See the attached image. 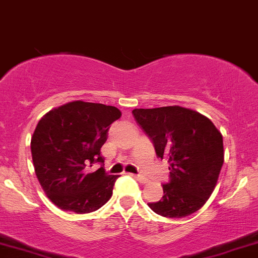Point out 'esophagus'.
I'll use <instances>...</instances> for the list:
<instances>
[{"label":"esophagus","mask_w":258,"mask_h":258,"mask_svg":"<svg viewBox=\"0 0 258 258\" xmlns=\"http://www.w3.org/2000/svg\"><path fill=\"white\" fill-rule=\"evenodd\" d=\"M135 178L138 179V181L140 182V183H148V179L145 178V177H143V176H140V174H138V176H135Z\"/></svg>","instance_id":"1"}]
</instances>
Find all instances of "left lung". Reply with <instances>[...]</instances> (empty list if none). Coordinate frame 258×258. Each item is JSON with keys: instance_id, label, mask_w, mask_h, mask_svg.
Returning a JSON list of instances; mask_svg holds the SVG:
<instances>
[{"instance_id": "left-lung-1", "label": "left lung", "mask_w": 258, "mask_h": 258, "mask_svg": "<svg viewBox=\"0 0 258 258\" xmlns=\"http://www.w3.org/2000/svg\"><path fill=\"white\" fill-rule=\"evenodd\" d=\"M150 137L156 155L170 163L163 196L148 206L166 218H184L201 209L217 185L224 162L223 135L206 115L170 106L133 110Z\"/></svg>"}]
</instances>
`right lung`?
I'll return each instance as SVG.
<instances>
[{"label": "right lung", "mask_w": 258, "mask_h": 258, "mask_svg": "<svg viewBox=\"0 0 258 258\" xmlns=\"http://www.w3.org/2000/svg\"><path fill=\"white\" fill-rule=\"evenodd\" d=\"M118 108L74 101L49 110L30 140L33 165L39 183L52 203L66 212L86 214L107 203L118 176L92 163L104 162L101 148L109 125L120 118Z\"/></svg>", "instance_id": "1"}]
</instances>
